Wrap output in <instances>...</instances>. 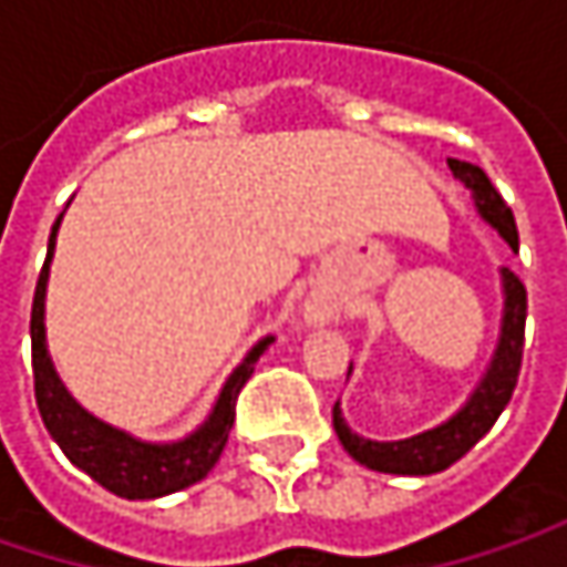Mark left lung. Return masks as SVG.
Instances as JSON below:
<instances>
[{
  "mask_svg": "<svg viewBox=\"0 0 567 567\" xmlns=\"http://www.w3.org/2000/svg\"><path fill=\"white\" fill-rule=\"evenodd\" d=\"M453 176L473 193L476 213L509 243V249H518V229H515V216L506 206V199L499 196V189L489 183V176L480 171L476 164L466 161H450ZM503 279V321H499V341L493 351V361L486 368V374L480 378V384L473 388V394L466 396V403L443 423L413 433L406 440H368L361 433H354L341 413V403H334L331 410V423L334 433L341 440V446L348 450L351 460H358L368 470L378 473H394V476H433L443 473L446 466H453L460 456H466L486 433L489 426L499 420V413L506 410L512 400L515 381H518V368H522V344H525V285L518 282V276L509 269H499ZM351 374V368H348Z\"/></svg>",
  "mask_w": 567,
  "mask_h": 567,
  "instance_id": "obj_1",
  "label": "left lung"
}]
</instances>
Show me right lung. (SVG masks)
<instances>
[{"label": "right lung", "mask_w": 567, "mask_h": 567, "mask_svg": "<svg viewBox=\"0 0 567 567\" xmlns=\"http://www.w3.org/2000/svg\"><path fill=\"white\" fill-rule=\"evenodd\" d=\"M61 216L52 226L49 259L42 266V276L35 285V301H32V374H35L39 413H42L52 440L61 446V453L81 473H87L94 483H101L107 493H114L121 499H161V496L179 493V489L199 483L223 456V446H226L233 420H236V396L243 391V384L252 378L262 351L276 338L266 334L262 341L252 344V351L243 358V364L226 378L209 416L183 440L151 443V440H141L127 430H117V426L97 420L61 384L52 354H49V338H45V288H49V269H52V256H55Z\"/></svg>", "instance_id": "1"}]
</instances>
